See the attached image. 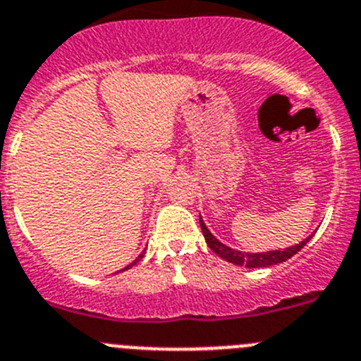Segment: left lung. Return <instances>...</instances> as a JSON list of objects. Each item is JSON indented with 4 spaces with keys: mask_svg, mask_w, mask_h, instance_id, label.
I'll use <instances>...</instances> for the list:
<instances>
[{
    "mask_svg": "<svg viewBox=\"0 0 361 361\" xmlns=\"http://www.w3.org/2000/svg\"><path fill=\"white\" fill-rule=\"evenodd\" d=\"M201 230H203L204 240H207L208 247L219 255L221 258H224L226 262L235 265H240V267H247V269H260V267H271V265L281 264V262H287L288 258H292L295 252L301 251L302 247L306 245V242L310 240L312 237L305 238L302 242H299L298 245H292V247L287 249H276V251H267V252H242V251H235V249L228 247L222 242H219L214 235L208 231V228L204 226L203 219H200Z\"/></svg>",
    "mask_w": 361,
    "mask_h": 361,
    "instance_id": "8db88e82",
    "label": "left lung"
}]
</instances>
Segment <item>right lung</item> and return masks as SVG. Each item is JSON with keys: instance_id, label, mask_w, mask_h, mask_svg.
I'll return each mask as SVG.
<instances>
[{"instance_id": "1", "label": "right lung", "mask_w": 361, "mask_h": 361, "mask_svg": "<svg viewBox=\"0 0 361 361\" xmlns=\"http://www.w3.org/2000/svg\"><path fill=\"white\" fill-rule=\"evenodd\" d=\"M144 257V252H142V255H139V258H137V260H135V262H131V264L130 265H126V267H124L123 269V271H126V269H130L131 267V265H135V264H137V262H139L140 260V258H142Z\"/></svg>"}]
</instances>
